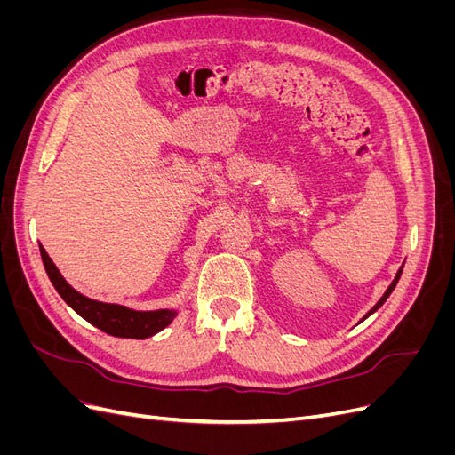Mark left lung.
<instances>
[{"label": "left lung", "instance_id": "obj_1", "mask_svg": "<svg viewBox=\"0 0 455 455\" xmlns=\"http://www.w3.org/2000/svg\"><path fill=\"white\" fill-rule=\"evenodd\" d=\"M403 267H404V264L401 266V269H398V271H396V275H395V279H393V283L389 284V288H387V291H385V294H383V296L379 298V301H378V304H376L374 307H371V309H370V311H368V313L364 315V319H368V316H370L371 313H376V311H378V309H379V307H381V306L385 304V301H387V298H389V296H391V292L395 291V286H396L398 279H401V275H403ZM364 319H363V321H364Z\"/></svg>", "mask_w": 455, "mask_h": 455}]
</instances>
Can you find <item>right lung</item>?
Returning a JSON list of instances; mask_svg holds the SVG:
<instances>
[{"label":"right lung","mask_w":455,"mask_h":455,"mask_svg":"<svg viewBox=\"0 0 455 455\" xmlns=\"http://www.w3.org/2000/svg\"><path fill=\"white\" fill-rule=\"evenodd\" d=\"M41 259H44L45 271L52 286L57 288L60 298L70 306L79 316H84L87 323L100 328L102 332L116 336V338H131V339H146L154 336L164 326H169L174 316L176 309H156V311H136L129 309L119 304H106V301L91 299L84 294H79L76 288L66 283L60 275L59 267L52 264V259L45 252L44 246L39 244Z\"/></svg>","instance_id":"1"}]
</instances>
